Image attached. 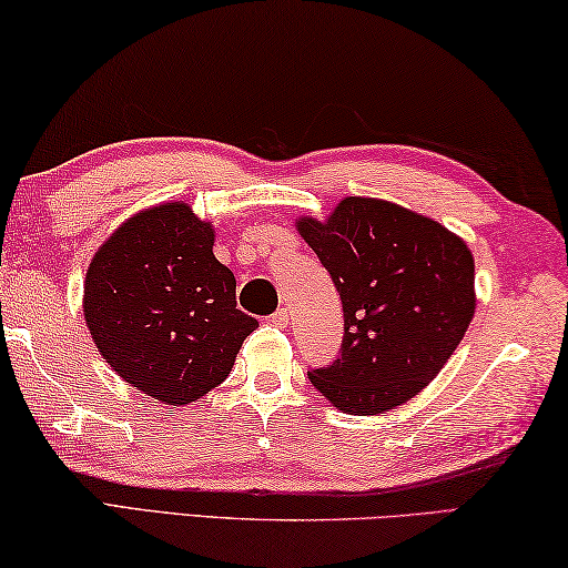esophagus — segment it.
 <instances>
[{
    "label": "esophagus",
    "mask_w": 568,
    "mask_h": 568,
    "mask_svg": "<svg viewBox=\"0 0 568 568\" xmlns=\"http://www.w3.org/2000/svg\"><path fill=\"white\" fill-rule=\"evenodd\" d=\"M268 320H272V324H278V327H284V324L290 322V312H286V310H276Z\"/></svg>",
    "instance_id": "esophagus-1"
}]
</instances>
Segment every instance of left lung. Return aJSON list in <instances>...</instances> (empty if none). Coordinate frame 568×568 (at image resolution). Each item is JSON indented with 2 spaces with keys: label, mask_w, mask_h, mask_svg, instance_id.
Returning a JSON list of instances; mask_svg holds the SVG:
<instances>
[{
  "label": "left lung",
  "mask_w": 568,
  "mask_h": 568,
  "mask_svg": "<svg viewBox=\"0 0 568 568\" xmlns=\"http://www.w3.org/2000/svg\"><path fill=\"white\" fill-rule=\"evenodd\" d=\"M300 234L327 268L345 312L337 359L310 383L349 415L407 403L438 375L476 312L468 246L395 203L349 196Z\"/></svg>",
  "instance_id": "1"
}]
</instances>
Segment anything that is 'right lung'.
<instances>
[{"instance_id":"right-lung-1","label":"right lung","mask_w":568,"mask_h":568,"mask_svg":"<svg viewBox=\"0 0 568 568\" xmlns=\"http://www.w3.org/2000/svg\"><path fill=\"white\" fill-rule=\"evenodd\" d=\"M82 306L108 365L165 405L219 387L258 327L236 310V278L213 256L211 223L181 201L128 219L98 248Z\"/></svg>"}]
</instances>
